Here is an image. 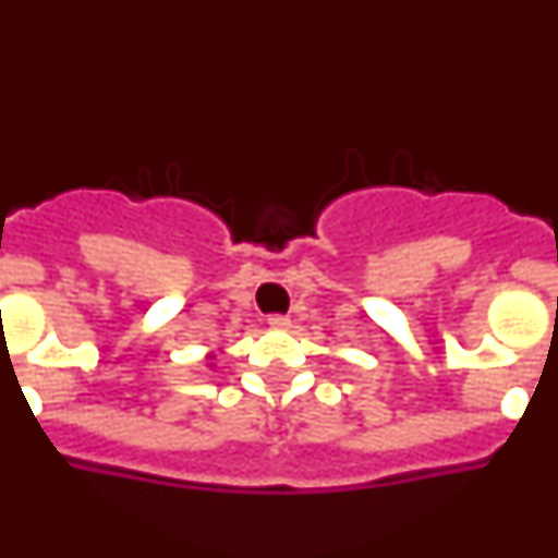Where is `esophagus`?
<instances>
[{"instance_id": "1", "label": "esophagus", "mask_w": 558, "mask_h": 558, "mask_svg": "<svg viewBox=\"0 0 558 558\" xmlns=\"http://www.w3.org/2000/svg\"><path fill=\"white\" fill-rule=\"evenodd\" d=\"M268 327L270 329H288L290 318H288V315H268Z\"/></svg>"}]
</instances>
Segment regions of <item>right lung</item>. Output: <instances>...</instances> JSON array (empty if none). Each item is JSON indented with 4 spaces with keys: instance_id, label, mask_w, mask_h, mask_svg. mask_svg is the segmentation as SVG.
I'll return each instance as SVG.
<instances>
[{
    "instance_id": "1",
    "label": "right lung",
    "mask_w": 558,
    "mask_h": 558,
    "mask_svg": "<svg viewBox=\"0 0 558 558\" xmlns=\"http://www.w3.org/2000/svg\"><path fill=\"white\" fill-rule=\"evenodd\" d=\"M206 357H209V360H215V354H206Z\"/></svg>"
}]
</instances>
